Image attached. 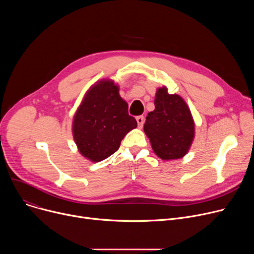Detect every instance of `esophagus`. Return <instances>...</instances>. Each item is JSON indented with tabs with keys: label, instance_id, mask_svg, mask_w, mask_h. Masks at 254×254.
Returning <instances> with one entry per match:
<instances>
[{
	"label": "esophagus",
	"instance_id": "34e87169",
	"mask_svg": "<svg viewBox=\"0 0 254 254\" xmlns=\"http://www.w3.org/2000/svg\"><path fill=\"white\" fill-rule=\"evenodd\" d=\"M136 120H137V123H138V127H142L143 124H144V116H138L136 118Z\"/></svg>",
	"mask_w": 254,
	"mask_h": 254
}]
</instances>
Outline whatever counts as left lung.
<instances>
[{"label": "left lung", "mask_w": 254, "mask_h": 254, "mask_svg": "<svg viewBox=\"0 0 254 254\" xmlns=\"http://www.w3.org/2000/svg\"><path fill=\"white\" fill-rule=\"evenodd\" d=\"M154 106L144 125L152 150L164 161L182 158L190 151L195 134L190 107L177 93L170 95L167 86L156 89Z\"/></svg>", "instance_id": "8db88e82"}]
</instances>
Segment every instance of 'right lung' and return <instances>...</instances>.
<instances>
[{"mask_svg":"<svg viewBox=\"0 0 254 254\" xmlns=\"http://www.w3.org/2000/svg\"><path fill=\"white\" fill-rule=\"evenodd\" d=\"M127 108L114 80L105 78L93 83L73 117V138L80 154L99 163L116 152L125 136L137 127Z\"/></svg>","mask_w":254,"mask_h":254,"instance_id":"right-lung-1","label":"right lung"}]
</instances>
